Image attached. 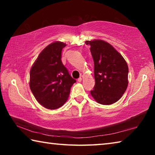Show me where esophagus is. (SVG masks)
I'll use <instances>...</instances> for the list:
<instances>
[{
    "label": "esophagus",
    "mask_w": 155,
    "mask_h": 155,
    "mask_svg": "<svg viewBox=\"0 0 155 155\" xmlns=\"http://www.w3.org/2000/svg\"><path fill=\"white\" fill-rule=\"evenodd\" d=\"M83 79V76L81 75L80 77L78 78V82H81V81H82Z\"/></svg>",
    "instance_id": "esophagus-1"
}]
</instances>
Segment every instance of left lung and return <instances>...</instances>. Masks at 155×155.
<instances>
[{
  "instance_id": "obj_1",
  "label": "left lung",
  "mask_w": 155,
  "mask_h": 155,
  "mask_svg": "<svg viewBox=\"0 0 155 155\" xmlns=\"http://www.w3.org/2000/svg\"><path fill=\"white\" fill-rule=\"evenodd\" d=\"M94 62L95 85L91 95L104 105L121 98L128 87V68L124 57L111 44L101 40L86 41Z\"/></svg>"
}]
</instances>
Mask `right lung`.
Masks as SVG:
<instances>
[{
  "mask_svg": "<svg viewBox=\"0 0 155 155\" xmlns=\"http://www.w3.org/2000/svg\"><path fill=\"white\" fill-rule=\"evenodd\" d=\"M66 44L54 41L41 51L30 70V89L37 101L48 109L64 105L76 80L61 61V51Z\"/></svg>",
  "mask_w": 155,
  "mask_h": 155,
  "instance_id": "add662e5",
  "label": "right lung"
}]
</instances>
